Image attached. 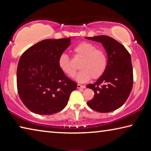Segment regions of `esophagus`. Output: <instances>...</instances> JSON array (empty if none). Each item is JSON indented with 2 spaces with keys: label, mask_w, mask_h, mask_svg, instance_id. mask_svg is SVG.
Returning <instances> with one entry per match:
<instances>
[{
  "label": "esophagus",
  "mask_w": 151,
  "mask_h": 151,
  "mask_svg": "<svg viewBox=\"0 0 151 151\" xmlns=\"http://www.w3.org/2000/svg\"><path fill=\"white\" fill-rule=\"evenodd\" d=\"M86 87V86L85 85H79V84H78L77 85V88H85Z\"/></svg>",
  "instance_id": "1"
}]
</instances>
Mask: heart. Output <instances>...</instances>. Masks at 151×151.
Instances as JSON below:
<instances>
[{"instance_id": "1", "label": "heart", "mask_w": 151, "mask_h": 151, "mask_svg": "<svg viewBox=\"0 0 151 151\" xmlns=\"http://www.w3.org/2000/svg\"><path fill=\"white\" fill-rule=\"evenodd\" d=\"M76 58L81 60L80 68L82 69L76 76V80L85 83L92 78L98 79L103 75L107 66V57L103 50L98 49L94 45L83 42L79 43L73 48ZM58 66L63 72L70 77H74L76 68L71 63L69 56L62 54L58 58Z\"/></svg>"}]
</instances>
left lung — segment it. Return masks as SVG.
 Wrapping results in <instances>:
<instances>
[{
	"label": "left lung",
	"mask_w": 151,
	"mask_h": 151,
	"mask_svg": "<svg viewBox=\"0 0 151 151\" xmlns=\"http://www.w3.org/2000/svg\"><path fill=\"white\" fill-rule=\"evenodd\" d=\"M102 43L108 56L103 75L86 87L94 91L93 99L87 102L94 111L109 112L122 106L131 93L133 85L131 57L123 45L106 35L86 37Z\"/></svg>",
	"instance_id": "1"
}]
</instances>
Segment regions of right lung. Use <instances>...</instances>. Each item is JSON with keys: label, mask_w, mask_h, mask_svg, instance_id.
<instances>
[{"label": "right lung", "mask_w": 151, "mask_h": 151, "mask_svg": "<svg viewBox=\"0 0 151 151\" xmlns=\"http://www.w3.org/2000/svg\"><path fill=\"white\" fill-rule=\"evenodd\" d=\"M70 45V38L41 40L24 52L17 71L18 93L34 113L49 115L68 103L77 84L60 69L58 58Z\"/></svg>", "instance_id": "add662e5"}]
</instances>
